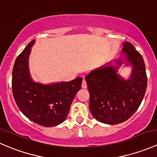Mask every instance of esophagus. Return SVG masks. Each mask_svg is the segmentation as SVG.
Wrapping results in <instances>:
<instances>
[{
	"instance_id": "obj_1",
	"label": "esophagus",
	"mask_w": 157,
	"mask_h": 157,
	"mask_svg": "<svg viewBox=\"0 0 157 157\" xmlns=\"http://www.w3.org/2000/svg\"><path fill=\"white\" fill-rule=\"evenodd\" d=\"M82 88H83V89L87 88V85H86V80H83V82H82Z\"/></svg>"
}]
</instances>
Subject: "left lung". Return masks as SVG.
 I'll return each mask as SVG.
<instances>
[{"instance_id":"1","label":"left lung","mask_w":157,"mask_h":157,"mask_svg":"<svg viewBox=\"0 0 157 157\" xmlns=\"http://www.w3.org/2000/svg\"><path fill=\"white\" fill-rule=\"evenodd\" d=\"M122 57L92 71L86 76L92 115L100 122L117 124L128 120L140 106L146 92L147 77L143 57L128 42H123ZM123 63L131 66L128 79L117 73Z\"/></svg>"}]
</instances>
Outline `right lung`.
<instances>
[{
	"mask_svg": "<svg viewBox=\"0 0 157 157\" xmlns=\"http://www.w3.org/2000/svg\"><path fill=\"white\" fill-rule=\"evenodd\" d=\"M36 41L27 45L16 59L13 68V95L17 106L33 122L53 127L66 119L70 107L81 88L80 77L68 82L43 84L32 79L29 57Z\"/></svg>",
	"mask_w": 157,
	"mask_h": 157,
	"instance_id": "1",
	"label": "right lung"
}]
</instances>
